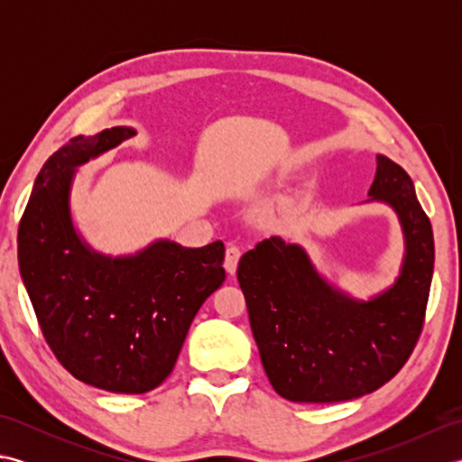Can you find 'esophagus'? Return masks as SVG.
<instances>
[{
	"instance_id": "1",
	"label": "esophagus",
	"mask_w": 462,
	"mask_h": 462,
	"mask_svg": "<svg viewBox=\"0 0 462 462\" xmlns=\"http://www.w3.org/2000/svg\"><path fill=\"white\" fill-rule=\"evenodd\" d=\"M240 256H242V250L236 246V244H228V248H226V256H224V268L230 273V276L236 273Z\"/></svg>"
}]
</instances>
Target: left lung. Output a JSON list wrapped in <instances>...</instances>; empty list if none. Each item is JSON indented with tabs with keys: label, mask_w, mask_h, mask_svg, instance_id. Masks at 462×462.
Masks as SVG:
<instances>
[{
	"label": "left lung",
	"mask_w": 462,
	"mask_h": 462,
	"mask_svg": "<svg viewBox=\"0 0 462 462\" xmlns=\"http://www.w3.org/2000/svg\"><path fill=\"white\" fill-rule=\"evenodd\" d=\"M367 202L389 204L405 238L395 283L367 301L333 288L306 250L280 236L240 258L236 273L263 371L276 393L293 403L373 393L405 365L423 329L435 242L413 180L377 154Z\"/></svg>",
	"instance_id": "obj_1"
}]
</instances>
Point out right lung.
Listing matches in <instances>:
<instances>
[{
	"instance_id": "add662e5",
	"label": "right lung",
	"mask_w": 462,
	"mask_h": 462,
	"mask_svg": "<svg viewBox=\"0 0 462 462\" xmlns=\"http://www.w3.org/2000/svg\"><path fill=\"white\" fill-rule=\"evenodd\" d=\"M131 126L75 136L37 174L17 232V260L59 363L87 385L146 393L171 375L190 323L222 286L224 244L156 240L133 256L93 250L71 218L77 166L131 139Z\"/></svg>"
}]
</instances>
